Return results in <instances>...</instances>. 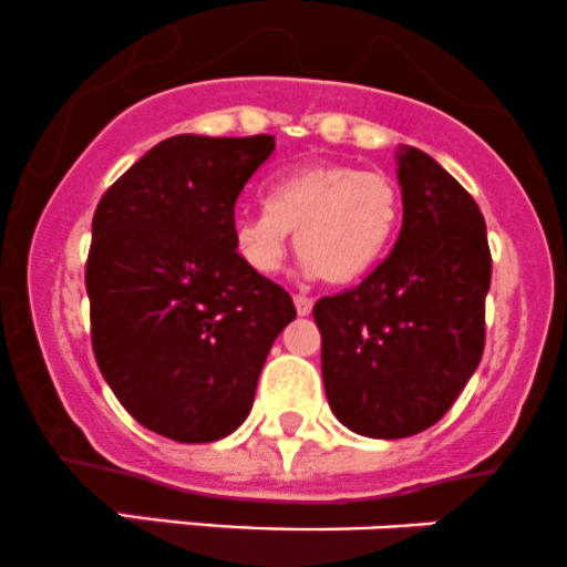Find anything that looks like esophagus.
<instances>
[{
    "label": "esophagus",
    "mask_w": 567,
    "mask_h": 567,
    "mask_svg": "<svg viewBox=\"0 0 567 567\" xmlns=\"http://www.w3.org/2000/svg\"><path fill=\"white\" fill-rule=\"evenodd\" d=\"M295 308H297V313H300V317H308V313H311V308H313V300H311V297H306V295H295Z\"/></svg>",
    "instance_id": "34e87169"
}]
</instances>
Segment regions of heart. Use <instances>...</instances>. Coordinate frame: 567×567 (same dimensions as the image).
Returning <instances> with one entry per match:
<instances>
[{
    "instance_id": "b5f03b06",
    "label": "heart",
    "mask_w": 567,
    "mask_h": 567,
    "mask_svg": "<svg viewBox=\"0 0 567 567\" xmlns=\"http://www.w3.org/2000/svg\"><path fill=\"white\" fill-rule=\"evenodd\" d=\"M401 220V190L388 174L349 163H311L270 185L267 209L243 213L231 243L248 270L272 276L284 267L295 231L308 272L327 284H349L384 256Z\"/></svg>"
}]
</instances>
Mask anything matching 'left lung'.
Returning <instances> with one entry per match:
<instances>
[{"instance_id":"left-lung-1","label":"left lung","mask_w":567,"mask_h":567,"mask_svg":"<svg viewBox=\"0 0 567 567\" xmlns=\"http://www.w3.org/2000/svg\"><path fill=\"white\" fill-rule=\"evenodd\" d=\"M399 185L404 220L388 259L313 306L330 410L373 440L434 425L486 343L492 250L481 207L414 147L399 150Z\"/></svg>"}]
</instances>
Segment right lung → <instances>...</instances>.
I'll use <instances>...</instances> for the list:
<instances>
[{"mask_svg": "<svg viewBox=\"0 0 567 567\" xmlns=\"http://www.w3.org/2000/svg\"><path fill=\"white\" fill-rule=\"evenodd\" d=\"M272 136L183 133L103 194L86 259L92 349L120 404L185 445L248 417L272 341L297 317L231 243L235 204Z\"/></svg>", "mask_w": 567, "mask_h": 567, "instance_id": "1", "label": "right lung"}]
</instances>
